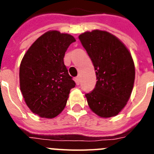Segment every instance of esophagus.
Here are the masks:
<instances>
[{
    "mask_svg": "<svg viewBox=\"0 0 154 154\" xmlns=\"http://www.w3.org/2000/svg\"><path fill=\"white\" fill-rule=\"evenodd\" d=\"M75 83H76V85H79L80 84V78L79 77H76L75 79Z\"/></svg>",
    "mask_w": 154,
    "mask_h": 154,
    "instance_id": "1",
    "label": "esophagus"
}]
</instances>
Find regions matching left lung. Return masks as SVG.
Listing matches in <instances>:
<instances>
[{"mask_svg":"<svg viewBox=\"0 0 154 154\" xmlns=\"http://www.w3.org/2000/svg\"><path fill=\"white\" fill-rule=\"evenodd\" d=\"M96 71V84L85 93L91 109L103 118L116 116L133 90L135 67L126 46L107 31L94 30L79 36Z\"/></svg>","mask_w":154,"mask_h":154,"instance_id":"left-lung-1","label":"left lung"}]
</instances>
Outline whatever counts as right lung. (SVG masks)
Masks as SVG:
<instances>
[{
    "mask_svg": "<svg viewBox=\"0 0 154 154\" xmlns=\"http://www.w3.org/2000/svg\"><path fill=\"white\" fill-rule=\"evenodd\" d=\"M75 39L50 31L39 37L20 65V88L27 106L41 117L54 118L65 108L75 82L64 64L65 51Z\"/></svg>",
    "mask_w": 154,
    "mask_h": 154,
    "instance_id": "obj_1",
    "label": "right lung"
}]
</instances>
